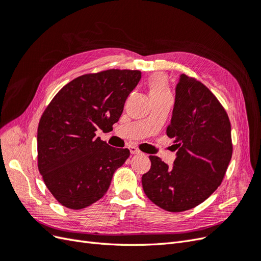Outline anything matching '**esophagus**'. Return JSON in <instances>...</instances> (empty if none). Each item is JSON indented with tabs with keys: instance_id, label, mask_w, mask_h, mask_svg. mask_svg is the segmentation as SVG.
<instances>
[{
	"instance_id": "1",
	"label": "esophagus",
	"mask_w": 261,
	"mask_h": 261,
	"mask_svg": "<svg viewBox=\"0 0 261 261\" xmlns=\"http://www.w3.org/2000/svg\"><path fill=\"white\" fill-rule=\"evenodd\" d=\"M128 149H129V151H130V153H132V154H140L139 149H138V148H136V147L129 146V147H128Z\"/></svg>"
}]
</instances>
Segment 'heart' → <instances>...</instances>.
Instances as JSON below:
<instances>
[{
  "instance_id": "obj_1",
  "label": "heart",
  "mask_w": 261,
  "mask_h": 261,
  "mask_svg": "<svg viewBox=\"0 0 261 261\" xmlns=\"http://www.w3.org/2000/svg\"><path fill=\"white\" fill-rule=\"evenodd\" d=\"M148 87H149L150 98H160L164 96H170L167 77H165L163 74H160V73L153 74L151 77H150Z\"/></svg>"
}]
</instances>
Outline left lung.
Instances as JSON below:
<instances>
[{
	"label": "left lung",
	"mask_w": 261,
	"mask_h": 261,
	"mask_svg": "<svg viewBox=\"0 0 261 261\" xmlns=\"http://www.w3.org/2000/svg\"><path fill=\"white\" fill-rule=\"evenodd\" d=\"M167 134L177 149L174 163L170 168L150 155L141 183L158 207L181 212L206 200L222 181L233 151L231 123L206 86L181 74Z\"/></svg>",
	"instance_id": "obj_1"
}]
</instances>
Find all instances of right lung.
<instances>
[{
	"label": "right lung",
	"mask_w": 261,
	"mask_h": 261,
	"mask_svg": "<svg viewBox=\"0 0 261 261\" xmlns=\"http://www.w3.org/2000/svg\"><path fill=\"white\" fill-rule=\"evenodd\" d=\"M141 78L139 70L109 69L75 78L57 93L38 126V168L61 204L83 209L103 197L129 156L96 132H108Z\"/></svg>",
	"instance_id": "right-lung-1"
}]
</instances>
